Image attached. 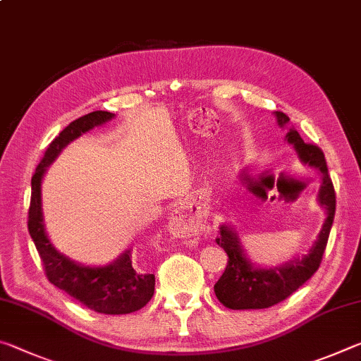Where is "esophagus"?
Returning <instances> with one entry per match:
<instances>
[{
	"label": "esophagus",
	"instance_id": "34e87169",
	"mask_svg": "<svg viewBox=\"0 0 361 361\" xmlns=\"http://www.w3.org/2000/svg\"><path fill=\"white\" fill-rule=\"evenodd\" d=\"M200 226H202V219L192 216L183 207L175 209L169 219V229L176 235L195 234L200 229Z\"/></svg>",
	"mask_w": 361,
	"mask_h": 361
}]
</instances>
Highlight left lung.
<instances>
[{
    "mask_svg": "<svg viewBox=\"0 0 361 361\" xmlns=\"http://www.w3.org/2000/svg\"><path fill=\"white\" fill-rule=\"evenodd\" d=\"M276 116L280 127H283L290 121L288 116L282 111H276ZM286 140H288V143L295 145L304 164H309L322 172L323 181L319 202L325 205L328 216L320 231L319 240L310 248L309 255H305L302 259L286 262L282 267L274 269H256L250 264L247 256L242 252L239 237L235 235V232L228 226H221L216 243L228 255V264H226L223 276L215 283V295L219 302L232 310L267 309L282 302L299 286L307 282L322 264L336 212L334 186L331 176L328 173L325 154L319 146L304 143V140L295 129H290V132L286 133Z\"/></svg>",
    "mask_w": 361,
    "mask_h": 361,
    "instance_id": "obj_1",
    "label": "left lung"
}]
</instances>
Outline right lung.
I'll return each mask as SVG.
<instances>
[{
    "label": "right lung",
    "mask_w": 361,
    "mask_h": 361,
    "mask_svg": "<svg viewBox=\"0 0 361 361\" xmlns=\"http://www.w3.org/2000/svg\"><path fill=\"white\" fill-rule=\"evenodd\" d=\"M114 118L109 111H94L70 122L47 146L32 176L28 232L38 250L49 282L95 312L122 315L137 312L154 295V274L138 272L132 266L130 250L105 267H85L60 255L49 242L41 213V178L46 167L66 145L82 133Z\"/></svg>",
    "instance_id": "obj_1"
}]
</instances>
